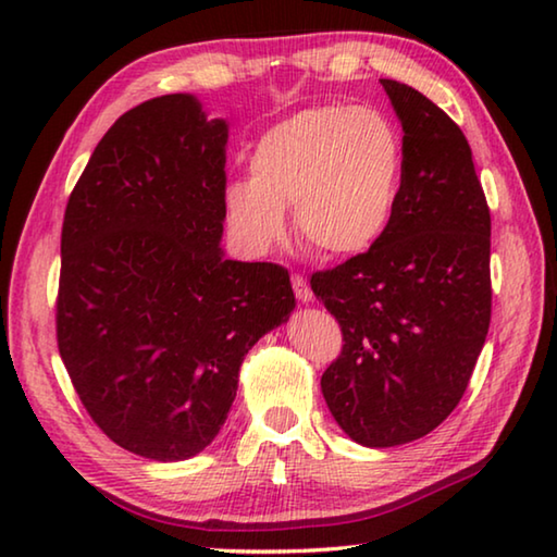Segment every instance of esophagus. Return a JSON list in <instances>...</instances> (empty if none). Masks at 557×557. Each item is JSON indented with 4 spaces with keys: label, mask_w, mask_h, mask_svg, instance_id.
<instances>
[{
    "label": "esophagus",
    "mask_w": 557,
    "mask_h": 557,
    "mask_svg": "<svg viewBox=\"0 0 557 557\" xmlns=\"http://www.w3.org/2000/svg\"><path fill=\"white\" fill-rule=\"evenodd\" d=\"M292 289H295V295L299 301H312V287H309V282L301 277V275H292Z\"/></svg>",
    "instance_id": "1"
}]
</instances>
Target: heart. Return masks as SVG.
Returning a JSON list of instances; mask_svg holds the SVG:
<instances>
[{
    "label": "heart",
    "instance_id": "1",
    "mask_svg": "<svg viewBox=\"0 0 557 557\" xmlns=\"http://www.w3.org/2000/svg\"><path fill=\"white\" fill-rule=\"evenodd\" d=\"M403 169V139L383 112L305 108L258 139L250 176L225 186V219L245 248L262 252L285 235V209L295 206L307 245L332 258L361 256L391 228Z\"/></svg>",
    "mask_w": 557,
    "mask_h": 557
}]
</instances>
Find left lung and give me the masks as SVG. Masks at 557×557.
Returning <instances> with one entry per match:
<instances>
[{
	"instance_id": "1",
	"label": "left lung",
	"mask_w": 557,
	"mask_h": 557,
	"mask_svg": "<svg viewBox=\"0 0 557 557\" xmlns=\"http://www.w3.org/2000/svg\"><path fill=\"white\" fill-rule=\"evenodd\" d=\"M403 125V191L388 233L312 275L344 346L322 393L348 437H425L465 395L492 322V215L465 132L445 110L381 78Z\"/></svg>"
}]
</instances>
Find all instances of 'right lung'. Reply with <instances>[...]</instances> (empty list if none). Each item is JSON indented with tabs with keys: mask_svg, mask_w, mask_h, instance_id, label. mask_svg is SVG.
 Masks as SVG:
<instances>
[{
	"mask_svg": "<svg viewBox=\"0 0 557 557\" xmlns=\"http://www.w3.org/2000/svg\"><path fill=\"white\" fill-rule=\"evenodd\" d=\"M225 120L188 92L100 139L63 215L55 338L83 408L132 455L178 461L219 435L245 354L295 309L289 272L225 260Z\"/></svg>",
	"mask_w": 557,
	"mask_h": 557,
	"instance_id": "1",
	"label": "right lung"
}]
</instances>
